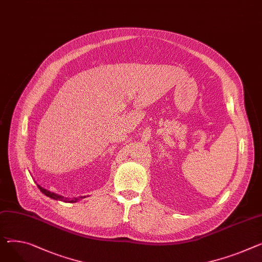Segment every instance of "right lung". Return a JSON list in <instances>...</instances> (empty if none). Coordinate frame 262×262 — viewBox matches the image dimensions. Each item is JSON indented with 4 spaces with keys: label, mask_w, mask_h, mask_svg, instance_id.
I'll use <instances>...</instances> for the list:
<instances>
[{
    "label": "right lung",
    "mask_w": 262,
    "mask_h": 262,
    "mask_svg": "<svg viewBox=\"0 0 262 262\" xmlns=\"http://www.w3.org/2000/svg\"><path fill=\"white\" fill-rule=\"evenodd\" d=\"M38 187H39V189L42 191V193H43L44 195H46L47 197H49V198H51V199H55V200H61V201H64V202H77L78 200H80V198H75V199L64 198L63 196H60V195L55 194V193H51V191H49V190H47V189L43 188V187H42L41 185H39V184H38ZM82 198H85V196H84V197H82ZM82 198H81V199H82Z\"/></svg>",
    "instance_id": "obj_1"
}]
</instances>
